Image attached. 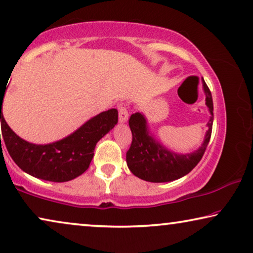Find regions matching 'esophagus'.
Masks as SVG:
<instances>
[{"label":"esophagus","mask_w":253,"mask_h":253,"mask_svg":"<svg viewBox=\"0 0 253 253\" xmlns=\"http://www.w3.org/2000/svg\"><path fill=\"white\" fill-rule=\"evenodd\" d=\"M117 109H119V121L120 123H126L127 120H129V113H127V109L126 107L123 105V103H121L117 107Z\"/></svg>","instance_id":"34e87169"}]
</instances>
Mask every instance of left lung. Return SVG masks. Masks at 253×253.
Listing matches in <instances>:
<instances>
[{
    "label": "left lung",
    "instance_id": "obj_1",
    "mask_svg": "<svg viewBox=\"0 0 253 253\" xmlns=\"http://www.w3.org/2000/svg\"><path fill=\"white\" fill-rule=\"evenodd\" d=\"M203 88L206 95V106L211 114L202 146L191 153H176L161 144L152 133L146 116L134 113L129 120L132 132V144L126 152V165L134 176L153 183L171 182L189 174L203 158L209 145L213 126V100L203 78Z\"/></svg>",
    "mask_w": 253,
    "mask_h": 253
}]
</instances>
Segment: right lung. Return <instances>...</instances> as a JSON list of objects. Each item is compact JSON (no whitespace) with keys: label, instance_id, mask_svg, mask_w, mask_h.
<instances>
[{"label":"right lung","instance_id":"1","mask_svg":"<svg viewBox=\"0 0 253 253\" xmlns=\"http://www.w3.org/2000/svg\"><path fill=\"white\" fill-rule=\"evenodd\" d=\"M6 88L5 86L1 89V129L6 150L23 171L43 181L68 182L82 175L91 164L96 143L119 120L117 109L112 108L86 121L63 139L33 144L13 132L3 117L2 103Z\"/></svg>","mask_w":253,"mask_h":253}]
</instances>
